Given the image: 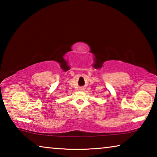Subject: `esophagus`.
<instances>
[{
	"instance_id": "esophagus-1",
	"label": "esophagus",
	"mask_w": 157,
	"mask_h": 157,
	"mask_svg": "<svg viewBox=\"0 0 157 157\" xmlns=\"http://www.w3.org/2000/svg\"><path fill=\"white\" fill-rule=\"evenodd\" d=\"M80 90H84V89H82H82H80Z\"/></svg>"
}]
</instances>
